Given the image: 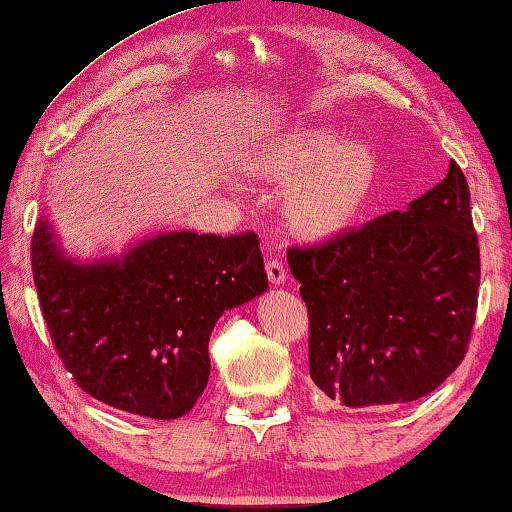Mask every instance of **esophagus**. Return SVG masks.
<instances>
[{"mask_svg":"<svg viewBox=\"0 0 512 512\" xmlns=\"http://www.w3.org/2000/svg\"><path fill=\"white\" fill-rule=\"evenodd\" d=\"M265 272H268V279L272 286H282L286 282V270L282 261H277V258H270V261L265 263Z\"/></svg>","mask_w":512,"mask_h":512,"instance_id":"1","label":"esophagus"}]
</instances>
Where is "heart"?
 Returning <instances> with one entry per match:
<instances>
[{"label":"heart","mask_w":512,"mask_h":512,"mask_svg":"<svg viewBox=\"0 0 512 512\" xmlns=\"http://www.w3.org/2000/svg\"><path fill=\"white\" fill-rule=\"evenodd\" d=\"M242 165L254 181L289 188L282 223L300 240H326L347 230L366 209L380 177L373 146L321 125L258 142L244 153Z\"/></svg>","instance_id":"heart-1"}]
</instances>
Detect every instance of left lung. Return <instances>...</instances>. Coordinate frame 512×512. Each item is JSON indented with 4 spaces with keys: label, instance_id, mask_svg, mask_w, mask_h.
<instances>
[{
    "label": "left lung",
    "instance_id": "1",
    "mask_svg": "<svg viewBox=\"0 0 512 512\" xmlns=\"http://www.w3.org/2000/svg\"><path fill=\"white\" fill-rule=\"evenodd\" d=\"M310 314V377L347 408H384L438 389L464 359L480 249L461 167L412 200L317 247H291Z\"/></svg>",
    "mask_w": 512,
    "mask_h": 512
}]
</instances>
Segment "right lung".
Listing matches in <instances>:
<instances>
[{"label":"right lung","instance_id":"right-lung-1","mask_svg":"<svg viewBox=\"0 0 512 512\" xmlns=\"http://www.w3.org/2000/svg\"><path fill=\"white\" fill-rule=\"evenodd\" d=\"M32 272L48 333L76 384L151 419L193 408L209 380L214 324L268 289L256 233L167 230L121 256L74 261L39 219Z\"/></svg>","mask_w":512,"mask_h":512}]
</instances>
